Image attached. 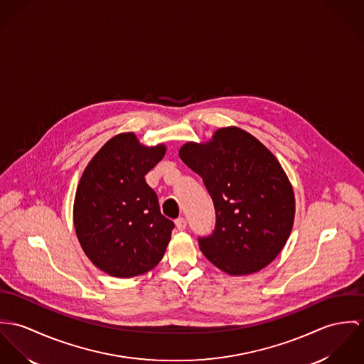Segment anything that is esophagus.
<instances>
[{
    "label": "esophagus",
    "instance_id": "34e87169",
    "mask_svg": "<svg viewBox=\"0 0 364 364\" xmlns=\"http://www.w3.org/2000/svg\"><path fill=\"white\" fill-rule=\"evenodd\" d=\"M176 226H177L178 230H184V229L187 228V220H186L184 218H178V219L176 220Z\"/></svg>",
    "mask_w": 364,
    "mask_h": 364
}]
</instances>
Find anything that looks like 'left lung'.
<instances>
[{
    "label": "left lung",
    "instance_id": "1",
    "mask_svg": "<svg viewBox=\"0 0 364 364\" xmlns=\"http://www.w3.org/2000/svg\"><path fill=\"white\" fill-rule=\"evenodd\" d=\"M178 155L201 176L215 206V229L198 239L203 255L235 277L271 264L294 220L291 184L271 151L242 128L226 127L205 144L187 142Z\"/></svg>",
    "mask_w": 364,
    "mask_h": 364
}]
</instances>
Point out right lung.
I'll list each match as a JSON object with an SVG mask.
<instances>
[{
  "mask_svg": "<svg viewBox=\"0 0 364 364\" xmlns=\"http://www.w3.org/2000/svg\"><path fill=\"white\" fill-rule=\"evenodd\" d=\"M164 145L139 144L132 132L107 141L83 170L74 201L82 250L103 272L132 278L155 268L174 223L164 218L145 174L161 162Z\"/></svg>",
  "mask_w": 364,
  "mask_h": 364,
  "instance_id": "obj_1",
  "label": "right lung"
}]
</instances>
